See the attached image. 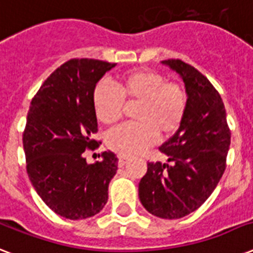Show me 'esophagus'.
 I'll return each instance as SVG.
<instances>
[{
  "instance_id": "esophagus-1",
  "label": "esophagus",
  "mask_w": 253,
  "mask_h": 253,
  "mask_svg": "<svg viewBox=\"0 0 253 253\" xmlns=\"http://www.w3.org/2000/svg\"><path fill=\"white\" fill-rule=\"evenodd\" d=\"M127 160H128V159H127L126 156H122V155H119V156H118V166L119 167L126 166Z\"/></svg>"
}]
</instances>
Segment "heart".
I'll return each mask as SVG.
<instances>
[{"instance_id":"heart-1","label":"heart","mask_w":253,"mask_h":253,"mask_svg":"<svg viewBox=\"0 0 253 253\" xmlns=\"http://www.w3.org/2000/svg\"><path fill=\"white\" fill-rule=\"evenodd\" d=\"M125 101L138 103L132 125H125L109 132L106 144L122 156H132L152 146L158 136L176 134L185 118L188 95L184 87L167 81L152 69L126 73L117 81V89L105 81L95 85L91 105L97 121L111 126L121 119Z\"/></svg>"}]
</instances>
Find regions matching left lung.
<instances>
[{"instance_id":"8db88e82","label":"left lung","mask_w":253,"mask_h":253,"mask_svg":"<svg viewBox=\"0 0 253 253\" xmlns=\"http://www.w3.org/2000/svg\"><path fill=\"white\" fill-rule=\"evenodd\" d=\"M184 81L188 106L180 128L160 147L168 163H148L139 182V200L147 211L178 219L196 211L222 178L231 143L219 93L194 67L181 60L162 61Z\"/></svg>"}]
</instances>
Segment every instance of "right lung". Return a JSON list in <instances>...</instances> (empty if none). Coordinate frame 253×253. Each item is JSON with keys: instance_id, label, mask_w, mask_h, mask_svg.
<instances>
[{"instance_id": "right-lung-1", "label": "right lung", "mask_w": 253, "mask_h": 253, "mask_svg": "<svg viewBox=\"0 0 253 253\" xmlns=\"http://www.w3.org/2000/svg\"><path fill=\"white\" fill-rule=\"evenodd\" d=\"M115 65L94 59L67 61L51 73L30 105L23 132L27 174L43 202L67 219L98 214L118 169L111 151L93 164L83 156L98 144L93 139L98 125L91 94Z\"/></svg>"}]
</instances>
